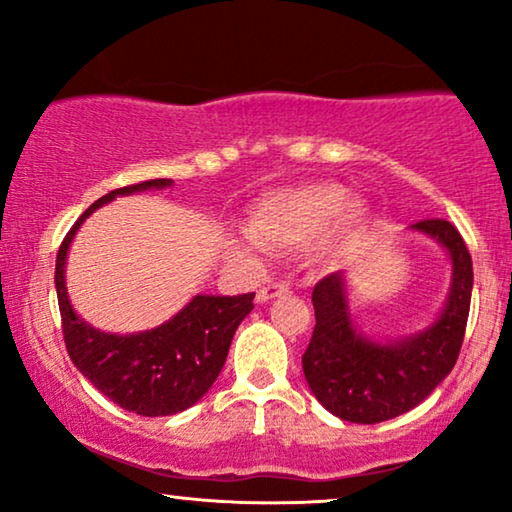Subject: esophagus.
<instances>
[{"label":"esophagus","mask_w":512,"mask_h":512,"mask_svg":"<svg viewBox=\"0 0 512 512\" xmlns=\"http://www.w3.org/2000/svg\"><path fill=\"white\" fill-rule=\"evenodd\" d=\"M284 293H289V286L286 284H268V286H263V289H258L256 300L258 303H268V300L284 296Z\"/></svg>","instance_id":"obj_1"}]
</instances>
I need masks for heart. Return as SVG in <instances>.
Here are the masks:
<instances>
[{
    "label": "heart",
    "mask_w": 512,
    "mask_h": 512,
    "mask_svg": "<svg viewBox=\"0 0 512 512\" xmlns=\"http://www.w3.org/2000/svg\"><path fill=\"white\" fill-rule=\"evenodd\" d=\"M321 254L345 258L363 235V212L349 205V191L333 181L282 188L263 195L247 216L249 240H235L233 254L254 261L258 247L296 251L325 237Z\"/></svg>",
    "instance_id": "obj_1"
}]
</instances>
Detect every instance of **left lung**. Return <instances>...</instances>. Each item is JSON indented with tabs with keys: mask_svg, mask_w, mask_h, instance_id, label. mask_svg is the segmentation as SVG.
Listing matches in <instances>:
<instances>
[{
	"mask_svg": "<svg viewBox=\"0 0 512 512\" xmlns=\"http://www.w3.org/2000/svg\"><path fill=\"white\" fill-rule=\"evenodd\" d=\"M410 230L443 244L452 261L450 296L424 331L391 342H375L356 331L342 272L324 277L312 291L317 324L303 354V373L317 401L345 422L377 424L403 415L457 363L471 310V254L459 230L445 219L412 223Z\"/></svg>",
	"mask_w": 512,
	"mask_h": 512,
	"instance_id": "8db88e82",
	"label": "left lung"
}]
</instances>
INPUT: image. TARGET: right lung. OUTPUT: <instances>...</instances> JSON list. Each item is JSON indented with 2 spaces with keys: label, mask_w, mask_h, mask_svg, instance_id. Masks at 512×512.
I'll return each instance as SVG.
<instances>
[{
  "label": "right lung",
  "mask_w": 512,
  "mask_h": 512,
  "mask_svg": "<svg viewBox=\"0 0 512 512\" xmlns=\"http://www.w3.org/2000/svg\"><path fill=\"white\" fill-rule=\"evenodd\" d=\"M165 186H172V179H149L102 195L76 219L55 258V291L69 359L83 377L95 384V389L123 410L142 417L177 415L198 403L219 377L237 326L254 310V293H200L170 321L130 335L97 331L74 312L67 296L65 263L69 244L81 223L118 195Z\"/></svg>",
  "instance_id": "1"
}]
</instances>
